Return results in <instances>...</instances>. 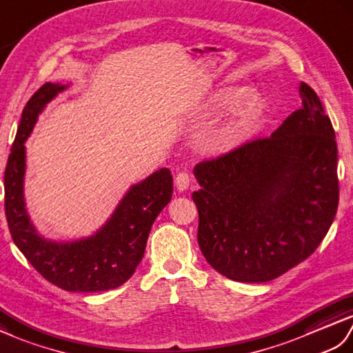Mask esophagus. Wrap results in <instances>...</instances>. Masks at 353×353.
Listing matches in <instances>:
<instances>
[{
	"mask_svg": "<svg viewBox=\"0 0 353 353\" xmlns=\"http://www.w3.org/2000/svg\"><path fill=\"white\" fill-rule=\"evenodd\" d=\"M190 181H192V178H190L189 172H179V174H176V176H175V185L179 192L189 189Z\"/></svg>",
	"mask_w": 353,
	"mask_h": 353,
	"instance_id": "obj_1",
	"label": "esophagus"
}]
</instances>
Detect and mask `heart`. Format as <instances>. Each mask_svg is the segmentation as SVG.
Instances as JSON below:
<instances>
[{"label": "heart", "instance_id": "obj_1", "mask_svg": "<svg viewBox=\"0 0 353 353\" xmlns=\"http://www.w3.org/2000/svg\"><path fill=\"white\" fill-rule=\"evenodd\" d=\"M246 97L245 89H228L223 90L214 99V105L221 110H230L239 105ZM265 108V101L263 97L254 95L245 101L239 110L223 127L217 131L214 143L219 150H230V148L243 142L254 130L256 121L260 119Z\"/></svg>", "mask_w": 353, "mask_h": 353}]
</instances>
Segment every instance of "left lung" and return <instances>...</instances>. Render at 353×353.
<instances>
[{"instance_id":"1","label":"left lung","mask_w":353,"mask_h":353,"mask_svg":"<svg viewBox=\"0 0 353 353\" xmlns=\"http://www.w3.org/2000/svg\"><path fill=\"white\" fill-rule=\"evenodd\" d=\"M270 137L194 166L198 243L211 268L239 283H268L314 252L339 208L336 142L317 93Z\"/></svg>"}]
</instances>
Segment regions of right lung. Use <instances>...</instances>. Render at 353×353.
Masks as SVG:
<instances>
[{"label": "right lung", "instance_id": "1", "mask_svg": "<svg viewBox=\"0 0 353 353\" xmlns=\"http://www.w3.org/2000/svg\"><path fill=\"white\" fill-rule=\"evenodd\" d=\"M65 88L45 83L23 108L4 170L7 225L14 245L51 284L66 292H105L127 283L142 261L155 217L172 198L174 179L169 169H160L132 185L108 222L89 239L56 243L39 237L23 203V143L34 127L37 114Z\"/></svg>", "mask_w": 353, "mask_h": 353}]
</instances>
